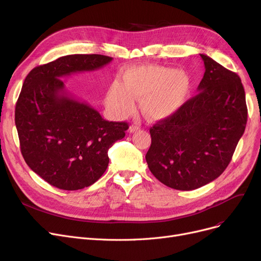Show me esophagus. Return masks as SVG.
<instances>
[{"label": "esophagus", "instance_id": "1", "mask_svg": "<svg viewBox=\"0 0 261 261\" xmlns=\"http://www.w3.org/2000/svg\"><path fill=\"white\" fill-rule=\"evenodd\" d=\"M140 127L139 126H136V125H131L130 127H129V132L130 133H134V132H136V131H140Z\"/></svg>", "mask_w": 261, "mask_h": 261}]
</instances>
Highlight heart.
<instances>
[{"mask_svg":"<svg viewBox=\"0 0 261 261\" xmlns=\"http://www.w3.org/2000/svg\"><path fill=\"white\" fill-rule=\"evenodd\" d=\"M191 88L189 76L181 70L159 65L132 66L122 75V85L114 82L108 89L106 103L112 111L126 115L141 99L143 113L159 120L173 115L186 102Z\"/></svg>","mask_w":261,"mask_h":261,"instance_id":"1","label":"heart"}]
</instances>
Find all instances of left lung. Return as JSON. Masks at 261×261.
<instances>
[{"label":"left lung","instance_id":"obj_1","mask_svg":"<svg viewBox=\"0 0 261 261\" xmlns=\"http://www.w3.org/2000/svg\"><path fill=\"white\" fill-rule=\"evenodd\" d=\"M200 56L205 73L198 94L150 128L148 167L160 182L177 190L197 189L222 174L248 120L240 77Z\"/></svg>","mask_w":261,"mask_h":261}]
</instances>
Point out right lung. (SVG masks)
<instances>
[{"instance_id": "obj_1", "label": "right lung", "mask_w": 261, "mask_h": 261, "mask_svg": "<svg viewBox=\"0 0 261 261\" xmlns=\"http://www.w3.org/2000/svg\"><path fill=\"white\" fill-rule=\"evenodd\" d=\"M112 59L68 55L33 68L24 80L15 112L21 152L30 168L55 187L78 190L94 184L108 167V150L125 138L127 122L103 119L68 93L62 80Z\"/></svg>"}]
</instances>
